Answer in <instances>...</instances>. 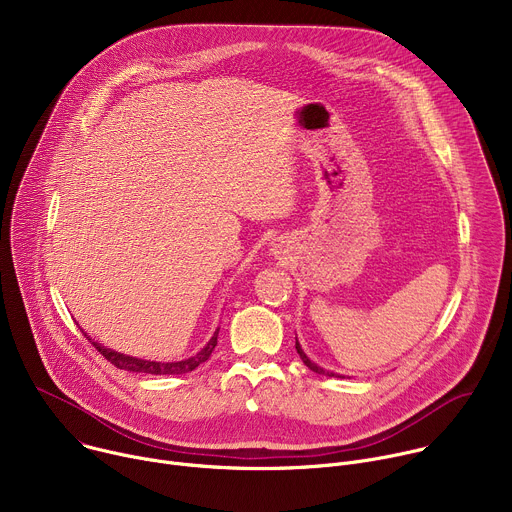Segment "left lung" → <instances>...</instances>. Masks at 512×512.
Returning a JSON list of instances; mask_svg holds the SVG:
<instances>
[{"mask_svg":"<svg viewBox=\"0 0 512 512\" xmlns=\"http://www.w3.org/2000/svg\"><path fill=\"white\" fill-rule=\"evenodd\" d=\"M296 350H298V354H300V358L304 360V364H306V367L310 369V371H314V373H318V375H326V377H342V375H334V373H328V371H324V369H320L318 367V364H314L308 356H306V352L302 350V346H300V342L296 340Z\"/></svg>","mask_w":512,"mask_h":512,"instance_id":"left-lung-1","label":"left lung"}]
</instances>
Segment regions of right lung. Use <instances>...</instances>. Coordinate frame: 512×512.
Listing matches in <instances>:
<instances>
[{"label":"right lung","mask_w":512,"mask_h":512,"mask_svg":"<svg viewBox=\"0 0 512 512\" xmlns=\"http://www.w3.org/2000/svg\"><path fill=\"white\" fill-rule=\"evenodd\" d=\"M87 336V334H85ZM89 338V336H87ZM216 338H218V330L214 332V336L210 338V342L194 356L186 358V360H178V362H156V360H141V358H133V356H125L121 352H115L111 348H105V346H99L97 342H93L91 338V344L111 362L115 364L117 369H123V371H129V373H145V375H184V373H190L194 371L198 364H202L204 360L210 358L214 346H216Z\"/></svg>","instance_id":"right-lung-1"}]
</instances>
